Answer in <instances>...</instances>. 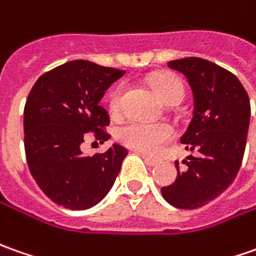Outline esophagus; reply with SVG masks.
<instances>
[{"label": "esophagus", "mask_w": 256, "mask_h": 256, "mask_svg": "<svg viewBox=\"0 0 256 256\" xmlns=\"http://www.w3.org/2000/svg\"><path fill=\"white\" fill-rule=\"evenodd\" d=\"M138 154L143 157V160H144V163L147 164V166H150V167H154V166H157V160H156V158H152V157L146 156L144 153H138Z\"/></svg>", "instance_id": "34e87169"}]
</instances>
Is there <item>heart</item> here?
I'll return each mask as SVG.
<instances>
[{"instance_id":"heart-1","label":"heart","mask_w":256,"mask_h":256,"mask_svg":"<svg viewBox=\"0 0 256 256\" xmlns=\"http://www.w3.org/2000/svg\"><path fill=\"white\" fill-rule=\"evenodd\" d=\"M152 84L157 96L167 104L172 102H181L184 96V84L181 79L170 74L156 76ZM123 94H124L123 84L112 90L109 96V109L112 114H118L122 109ZM172 136H174V130L167 123H148L140 120H133L124 124L118 133V137L122 143L147 154L158 153L162 147L172 140Z\"/></svg>"}]
</instances>
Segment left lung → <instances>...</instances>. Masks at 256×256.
<instances>
[{
  "instance_id": "obj_1",
  "label": "left lung",
  "mask_w": 256,
  "mask_h": 256,
  "mask_svg": "<svg viewBox=\"0 0 256 256\" xmlns=\"http://www.w3.org/2000/svg\"><path fill=\"white\" fill-rule=\"evenodd\" d=\"M168 68L186 76L192 90V119L180 142L198 154L182 160L186 168L176 163L177 178L162 194L172 207L196 210L224 192L240 172L251 104L238 78L207 59L170 60Z\"/></svg>"
}]
</instances>
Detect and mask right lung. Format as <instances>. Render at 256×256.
Segmentation results:
<instances>
[{"instance_id":"right-lung-1","label":"right lung","mask_w":256,"mask_h":256,"mask_svg":"<svg viewBox=\"0 0 256 256\" xmlns=\"http://www.w3.org/2000/svg\"><path fill=\"white\" fill-rule=\"evenodd\" d=\"M126 74L89 60H70L40 76L24 109V146L32 177L45 196L69 210H88L106 197L128 150L113 144L104 153L84 156L86 133L100 143L110 119L102 100Z\"/></svg>"}]
</instances>
